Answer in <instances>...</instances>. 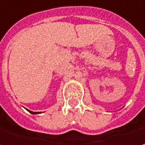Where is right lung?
Listing matches in <instances>:
<instances>
[{
  "label": "right lung",
  "mask_w": 145,
  "mask_h": 145,
  "mask_svg": "<svg viewBox=\"0 0 145 145\" xmlns=\"http://www.w3.org/2000/svg\"><path fill=\"white\" fill-rule=\"evenodd\" d=\"M28 111L31 114H37V112H32V111H30V110H28Z\"/></svg>",
  "instance_id": "right-lung-1"
}]
</instances>
